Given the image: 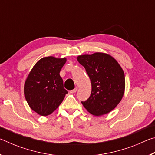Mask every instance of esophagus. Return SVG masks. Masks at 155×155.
<instances>
[{"mask_svg":"<svg viewBox=\"0 0 155 155\" xmlns=\"http://www.w3.org/2000/svg\"><path fill=\"white\" fill-rule=\"evenodd\" d=\"M78 90V88L77 87H75L74 90H70V93H72V94H73V93H76L77 92V91Z\"/></svg>","mask_w":155,"mask_h":155,"instance_id":"esophagus-1","label":"esophagus"}]
</instances>
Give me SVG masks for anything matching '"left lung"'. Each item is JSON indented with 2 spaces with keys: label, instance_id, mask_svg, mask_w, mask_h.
<instances>
[{
  "label": "left lung",
  "instance_id": "8db88e82",
  "mask_svg": "<svg viewBox=\"0 0 155 155\" xmlns=\"http://www.w3.org/2000/svg\"><path fill=\"white\" fill-rule=\"evenodd\" d=\"M77 60L85 68L91 83L90 96L81 103L94 115L108 114L124 95L125 77L122 68L114 57L103 52L80 55Z\"/></svg>",
  "mask_w": 155,
  "mask_h": 155
}]
</instances>
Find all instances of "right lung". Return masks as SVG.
<instances>
[{"mask_svg":"<svg viewBox=\"0 0 155 155\" xmlns=\"http://www.w3.org/2000/svg\"><path fill=\"white\" fill-rule=\"evenodd\" d=\"M65 62V58L44 57L36 63L28 74L25 83V96L31 109L39 115L51 114L68 94L59 75Z\"/></svg>","mask_w":155,"mask_h":155,"instance_id":"right-lung-1","label":"right lung"}]
</instances>
